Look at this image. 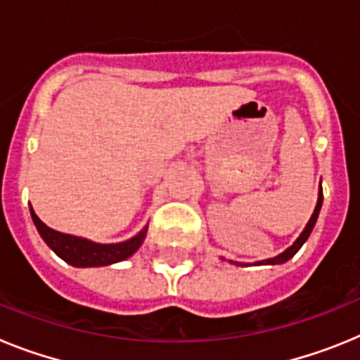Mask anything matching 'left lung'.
<instances>
[{"mask_svg": "<svg viewBox=\"0 0 360 360\" xmlns=\"http://www.w3.org/2000/svg\"><path fill=\"white\" fill-rule=\"evenodd\" d=\"M321 205H323V189H319V200H317L316 211H314V214H311L310 221H308V225L304 227V231L301 232V236H299L297 240L294 241V245H292V247H288V249L285 250L283 254H279V256L272 257V259H265V262H257L256 265H278V263H285V262H288L290 257H294V254L297 252L301 247H303V243L308 240V236H310L311 229H314V225H316V221H317V216H319ZM236 265H238V263H236ZM240 265H241V263H240Z\"/></svg>", "mask_w": 360, "mask_h": 360, "instance_id": "1", "label": "left lung"}]
</instances>
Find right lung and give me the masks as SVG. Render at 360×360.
Returning a JSON list of instances; mask_svg holds the SVG:
<instances>
[{
  "mask_svg": "<svg viewBox=\"0 0 360 360\" xmlns=\"http://www.w3.org/2000/svg\"><path fill=\"white\" fill-rule=\"evenodd\" d=\"M30 214L32 219H34V224H36L37 231H39L41 238L44 240V243L49 245L57 256L63 257L66 263H70L73 266H101L122 262V259H126V257L136 252V249L144 241L146 231H148V227H144L135 238L124 241V243L98 245L94 243V241L82 240V238L61 234V232L46 227L32 209Z\"/></svg>",
  "mask_w": 360,
  "mask_h": 360,
  "instance_id": "1",
  "label": "right lung"
}]
</instances>
